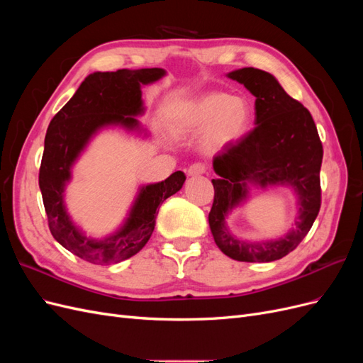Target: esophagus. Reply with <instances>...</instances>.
Returning <instances> with one entry per match:
<instances>
[{
	"instance_id": "34e87169",
	"label": "esophagus",
	"mask_w": 363,
	"mask_h": 363,
	"mask_svg": "<svg viewBox=\"0 0 363 363\" xmlns=\"http://www.w3.org/2000/svg\"><path fill=\"white\" fill-rule=\"evenodd\" d=\"M207 171V167L204 163H192L191 167H189V169H188V175H201V174H204Z\"/></svg>"
}]
</instances>
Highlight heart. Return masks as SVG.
Returning <instances> with one entry per match:
<instances>
[{
    "label": "heart",
    "instance_id": "heart-1",
    "mask_svg": "<svg viewBox=\"0 0 363 363\" xmlns=\"http://www.w3.org/2000/svg\"><path fill=\"white\" fill-rule=\"evenodd\" d=\"M251 123V107L240 96L213 92L189 106L180 115V124L204 131L201 140L206 152H218L235 145L245 136Z\"/></svg>",
    "mask_w": 363,
    "mask_h": 363
}]
</instances>
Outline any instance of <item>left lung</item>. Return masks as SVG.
<instances>
[{
  "instance_id": "left-lung-1",
  "label": "left lung",
  "mask_w": 363,
  "mask_h": 363,
  "mask_svg": "<svg viewBox=\"0 0 363 363\" xmlns=\"http://www.w3.org/2000/svg\"><path fill=\"white\" fill-rule=\"evenodd\" d=\"M256 96V127L213 157V204L208 224L216 245L239 262H272L294 251L309 233L321 207L323 144L311 112L284 92L269 72L242 68L228 74ZM291 184L301 196L295 230L280 241L251 245L235 240L225 216L245 198L246 183Z\"/></svg>"
}]
</instances>
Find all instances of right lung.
Returning <instances> with one entry per match:
<instances>
[{"label": "right lung", "instance_id": "add662e5", "mask_svg": "<svg viewBox=\"0 0 363 363\" xmlns=\"http://www.w3.org/2000/svg\"><path fill=\"white\" fill-rule=\"evenodd\" d=\"M163 75L164 71L160 68L94 72L86 77L48 125L39 169V188L48 227L62 247L86 262L106 265L135 256L152 235L157 207L180 191L186 180V175L177 171L164 182L142 188L124 227L103 240L86 238L71 223L63 206V189L71 177V164L89 138L108 124L138 127L135 115L144 111L140 86L156 82Z\"/></svg>", "mask_w": 363, "mask_h": 363}]
</instances>
